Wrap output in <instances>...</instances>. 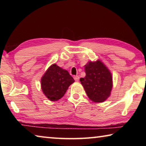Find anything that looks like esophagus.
Here are the masks:
<instances>
[{"instance_id":"34e87169","label":"esophagus","mask_w":146,"mask_h":146,"mask_svg":"<svg viewBox=\"0 0 146 146\" xmlns=\"http://www.w3.org/2000/svg\"><path fill=\"white\" fill-rule=\"evenodd\" d=\"M74 79H75V80L76 81V82H78L79 80V76H74Z\"/></svg>"}]
</instances>
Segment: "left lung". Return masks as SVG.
<instances>
[{
    "label": "left lung",
    "mask_w": 146,
    "mask_h": 146,
    "mask_svg": "<svg viewBox=\"0 0 146 146\" xmlns=\"http://www.w3.org/2000/svg\"><path fill=\"white\" fill-rule=\"evenodd\" d=\"M86 76L80 78L88 98L96 103L104 102L110 97L113 76L110 70L100 60L89 61L84 66Z\"/></svg>",
    "instance_id": "1"
}]
</instances>
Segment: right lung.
I'll return each mask as SVG.
<instances>
[{
  "label": "right lung",
  "instance_id": "1",
  "mask_svg": "<svg viewBox=\"0 0 146 146\" xmlns=\"http://www.w3.org/2000/svg\"><path fill=\"white\" fill-rule=\"evenodd\" d=\"M75 82L68 71L56 64L48 68L40 80L44 95L51 101H57L63 97L71 84Z\"/></svg>",
  "mask_w": 146,
  "mask_h": 146
}]
</instances>
